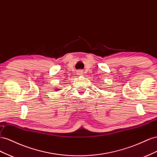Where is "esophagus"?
<instances>
[{
	"mask_svg": "<svg viewBox=\"0 0 157 157\" xmlns=\"http://www.w3.org/2000/svg\"><path fill=\"white\" fill-rule=\"evenodd\" d=\"M82 74H83V70H79L77 71V74L78 75H82Z\"/></svg>",
	"mask_w": 157,
	"mask_h": 157,
	"instance_id": "esophagus-1",
	"label": "esophagus"
}]
</instances>
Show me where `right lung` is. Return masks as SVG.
<instances>
[{"label":"right lung","mask_w":157,"mask_h":157,"mask_svg":"<svg viewBox=\"0 0 157 157\" xmlns=\"http://www.w3.org/2000/svg\"><path fill=\"white\" fill-rule=\"evenodd\" d=\"M60 89H58V88H56V89H55V91H59V90H60Z\"/></svg>","instance_id":"add662e5"}]
</instances>
